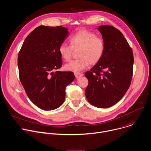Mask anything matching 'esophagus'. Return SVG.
Here are the masks:
<instances>
[{
    "label": "esophagus",
    "mask_w": 151,
    "mask_h": 151,
    "mask_svg": "<svg viewBox=\"0 0 151 151\" xmlns=\"http://www.w3.org/2000/svg\"><path fill=\"white\" fill-rule=\"evenodd\" d=\"M83 75L82 73H75V77L76 78H79L80 77H82V76H83Z\"/></svg>",
    "instance_id": "esophagus-1"
}]
</instances>
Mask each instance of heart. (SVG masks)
Returning a JSON list of instances; mask_svg holds the SVG:
<instances>
[{
    "label": "heart",
    "mask_w": 151,
    "mask_h": 151,
    "mask_svg": "<svg viewBox=\"0 0 151 151\" xmlns=\"http://www.w3.org/2000/svg\"><path fill=\"white\" fill-rule=\"evenodd\" d=\"M70 45L62 43L59 47L61 57L69 61L72 56L73 50H78V59L70 62L65 66L66 70L78 72L86 68L89 63L95 65L101 59L104 52V41L101 38L90 31L82 29L69 38Z\"/></svg>",
    "instance_id": "heart-1"
}]
</instances>
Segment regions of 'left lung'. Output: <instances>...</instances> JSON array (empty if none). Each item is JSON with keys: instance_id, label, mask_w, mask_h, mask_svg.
I'll return each mask as SVG.
<instances>
[{"instance_id": "8db88e82", "label": "left lung", "mask_w": 151, "mask_h": 151, "mask_svg": "<svg viewBox=\"0 0 151 151\" xmlns=\"http://www.w3.org/2000/svg\"><path fill=\"white\" fill-rule=\"evenodd\" d=\"M104 41L100 60L85 73L88 79L85 95L98 108L110 107L118 103L129 89L133 70V55L123 34L110 25L99 26Z\"/></svg>"}]
</instances>
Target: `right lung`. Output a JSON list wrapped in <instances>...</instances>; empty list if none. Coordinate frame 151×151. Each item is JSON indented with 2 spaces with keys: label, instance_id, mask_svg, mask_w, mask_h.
Listing matches in <instances>:
<instances>
[{
  "label": "right lung",
  "instance_id": "add662e5",
  "mask_svg": "<svg viewBox=\"0 0 151 151\" xmlns=\"http://www.w3.org/2000/svg\"><path fill=\"white\" fill-rule=\"evenodd\" d=\"M69 35L62 26H39L26 37L19 52L21 82L32 103L42 110L61 106L65 89L75 79L72 72H53L62 66L59 47Z\"/></svg>",
  "mask_w": 151,
  "mask_h": 151
}]
</instances>
